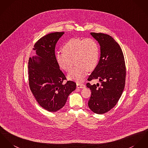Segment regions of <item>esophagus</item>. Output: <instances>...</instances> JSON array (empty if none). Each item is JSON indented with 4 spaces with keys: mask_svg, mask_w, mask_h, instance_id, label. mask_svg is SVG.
Listing matches in <instances>:
<instances>
[{
    "mask_svg": "<svg viewBox=\"0 0 148 148\" xmlns=\"http://www.w3.org/2000/svg\"><path fill=\"white\" fill-rule=\"evenodd\" d=\"M77 87L78 88H84L86 87L85 85L81 83H77Z\"/></svg>",
    "mask_w": 148,
    "mask_h": 148,
    "instance_id": "34e87169",
    "label": "esophagus"
}]
</instances>
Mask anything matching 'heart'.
I'll return each instance as SVG.
<instances>
[{
    "mask_svg": "<svg viewBox=\"0 0 148 148\" xmlns=\"http://www.w3.org/2000/svg\"><path fill=\"white\" fill-rule=\"evenodd\" d=\"M62 51L63 52H57L55 55L58 66L68 72L73 66V61L77 65L69 73V79L81 82L88 70H92L97 65L100 49L94 39H71L63 46Z\"/></svg>",
    "mask_w": 148,
    "mask_h": 148,
    "instance_id": "1",
    "label": "heart"
}]
</instances>
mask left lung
Returning a JSON list of instances; mask_svg holds the SVG:
<instances>
[{
  "instance_id": "8db88e82",
  "label": "left lung",
  "mask_w": 148,
  "mask_h": 148,
  "mask_svg": "<svg viewBox=\"0 0 148 148\" xmlns=\"http://www.w3.org/2000/svg\"><path fill=\"white\" fill-rule=\"evenodd\" d=\"M100 46L99 62L87 80L99 79L100 84L86 86L91 91L88 106L95 113H105L119 100L125 86V61L121 47L110 35L91 33Z\"/></svg>"
}]
</instances>
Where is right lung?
I'll use <instances>...</instances> for the list:
<instances>
[{"label": "right lung", "mask_w": 148, "mask_h": 148, "mask_svg": "<svg viewBox=\"0 0 148 148\" xmlns=\"http://www.w3.org/2000/svg\"><path fill=\"white\" fill-rule=\"evenodd\" d=\"M64 32L47 34L39 39L33 49L38 56L30 57L28 62L30 90L36 101L50 112L61 109L69 95L76 89V83L66 79L55 57V46Z\"/></svg>", "instance_id": "add662e5"}]
</instances>
